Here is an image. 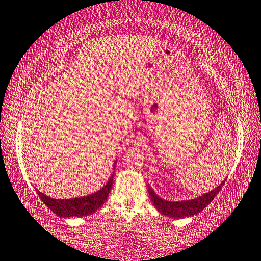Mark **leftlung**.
<instances>
[{
	"mask_svg": "<svg viewBox=\"0 0 261 261\" xmlns=\"http://www.w3.org/2000/svg\"><path fill=\"white\" fill-rule=\"evenodd\" d=\"M223 185H225V182H222L221 185L216 187L214 190L204 194L202 196L197 197V199L188 200V201H178V202H170V201L161 199L160 196H157L156 194L153 193V190L150 188V187H149V196L153 202V205H155V207L159 209L163 215L170 216V218H175V219L186 218V216L195 215L207 207V205L214 200V197L218 195Z\"/></svg>",
	"mask_w": 261,
	"mask_h": 261,
	"instance_id": "obj_1",
	"label": "left lung"
}]
</instances>
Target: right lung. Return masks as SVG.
<instances>
[{
	"label": "right lung",
	"mask_w": 261,
	"mask_h": 261,
	"mask_svg": "<svg viewBox=\"0 0 261 261\" xmlns=\"http://www.w3.org/2000/svg\"><path fill=\"white\" fill-rule=\"evenodd\" d=\"M113 183V175L109 182L106 183L104 188L99 190V192L92 194V195L78 197V199L71 200H57L52 197L45 195V194L40 193L36 190L38 195L43 203L48 207L53 213L61 218H71V216H86L94 213L101 204L105 202L108 199L109 193L111 192Z\"/></svg>",
	"instance_id": "right-lung-1"
}]
</instances>
